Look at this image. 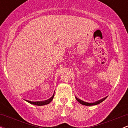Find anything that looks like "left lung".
Listing matches in <instances>:
<instances>
[{
	"label": "left lung",
	"mask_w": 128,
	"mask_h": 128,
	"mask_svg": "<svg viewBox=\"0 0 128 128\" xmlns=\"http://www.w3.org/2000/svg\"><path fill=\"white\" fill-rule=\"evenodd\" d=\"M76 99V100L78 101L79 103H80L82 105H85V106H93V105H96V104H100V103H102V102H103L104 100L105 99H106V98H103V99L101 100H99L98 101V102H95V103H87V102H83V101L81 100H80L79 98L75 97Z\"/></svg>",
	"instance_id": "1"
}]
</instances>
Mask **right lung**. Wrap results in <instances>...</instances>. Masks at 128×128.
<instances>
[{
	"mask_svg": "<svg viewBox=\"0 0 128 128\" xmlns=\"http://www.w3.org/2000/svg\"><path fill=\"white\" fill-rule=\"evenodd\" d=\"M53 96H54V94H53V96H52V97L50 98V99L47 100H46V101H44V102H30V101H28V100H26V101L27 102H28L29 103L32 104L36 105V106H43V105H46V104H47L50 103V102H51L52 101V100H53Z\"/></svg>",
	"mask_w": 128,
	"mask_h": 128,
	"instance_id": "right-lung-1",
	"label": "right lung"
}]
</instances>
